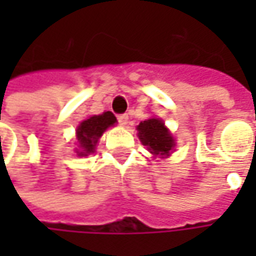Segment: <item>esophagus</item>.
<instances>
[{
    "mask_svg": "<svg viewBox=\"0 0 256 256\" xmlns=\"http://www.w3.org/2000/svg\"><path fill=\"white\" fill-rule=\"evenodd\" d=\"M118 122H120V125H126V122H128V115L126 114H121V115H118Z\"/></svg>",
    "mask_w": 256,
    "mask_h": 256,
    "instance_id": "1",
    "label": "esophagus"
}]
</instances>
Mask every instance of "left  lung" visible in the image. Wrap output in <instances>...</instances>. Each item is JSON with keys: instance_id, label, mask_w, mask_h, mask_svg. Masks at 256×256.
<instances>
[{"instance_id": "left-lung-1", "label": "left lung", "mask_w": 256, "mask_h": 256, "mask_svg": "<svg viewBox=\"0 0 256 256\" xmlns=\"http://www.w3.org/2000/svg\"><path fill=\"white\" fill-rule=\"evenodd\" d=\"M138 138L154 156L166 158L175 148V140L161 118H150L136 126Z\"/></svg>"}]
</instances>
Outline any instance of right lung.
Wrapping results in <instances>:
<instances>
[{"mask_svg":"<svg viewBox=\"0 0 256 256\" xmlns=\"http://www.w3.org/2000/svg\"><path fill=\"white\" fill-rule=\"evenodd\" d=\"M116 122V118L112 112L106 111L101 115H92L84 120L76 128V155L88 156L95 151V146L101 135L106 128L112 126Z\"/></svg>","mask_w":256,"mask_h":256,"instance_id":"add662e5","label":"right lung"}]
</instances>
